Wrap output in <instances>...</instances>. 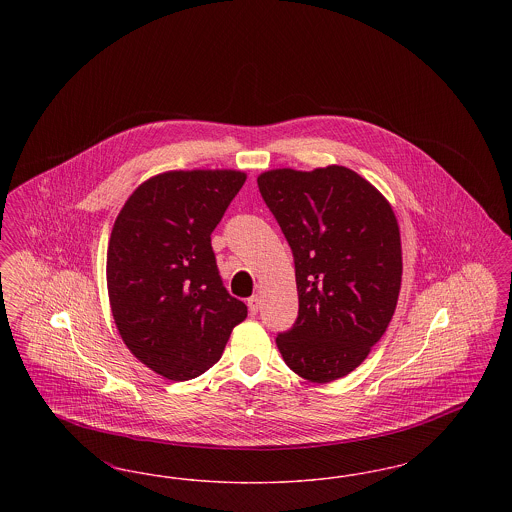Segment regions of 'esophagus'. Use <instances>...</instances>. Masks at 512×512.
<instances>
[{"label":"esophagus","mask_w":512,"mask_h":512,"mask_svg":"<svg viewBox=\"0 0 512 512\" xmlns=\"http://www.w3.org/2000/svg\"><path fill=\"white\" fill-rule=\"evenodd\" d=\"M247 307H249V313H251V315H257L259 309H261V297H259V295H251V297L247 299Z\"/></svg>","instance_id":"esophagus-1"}]
</instances>
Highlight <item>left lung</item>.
I'll return each instance as SVG.
<instances>
[{"instance_id": "1", "label": "left lung", "mask_w": 512, "mask_h": 512, "mask_svg": "<svg viewBox=\"0 0 512 512\" xmlns=\"http://www.w3.org/2000/svg\"><path fill=\"white\" fill-rule=\"evenodd\" d=\"M292 247L299 313L276 345L295 374L347 376L388 330L401 288V240L390 203L345 167L276 169L257 178Z\"/></svg>"}]
</instances>
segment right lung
<instances>
[{
	"mask_svg": "<svg viewBox=\"0 0 512 512\" xmlns=\"http://www.w3.org/2000/svg\"><path fill=\"white\" fill-rule=\"evenodd\" d=\"M240 171H172L128 197L107 249L115 324L132 355L184 382L215 365L244 301L226 292L211 234L242 190Z\"/></svg>",
	"mask_w": 512,
	"mask_h": 512,
	"instance_id": "obj_1",
	"label": "right lung"
}]
</instances>
